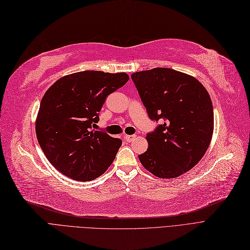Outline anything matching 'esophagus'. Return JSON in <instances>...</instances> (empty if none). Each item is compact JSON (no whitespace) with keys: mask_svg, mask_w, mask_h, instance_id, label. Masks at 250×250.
I'll return each instance as SVG.
<instances>
[{"mask_svg":"<svg viewBox=\"0 0 250 250\" xmlns=\"http://www.w3.org/2000/svg\"><path fill=\"white\" fill-rule=\"evenodd\" d=\"M136 138V135H125V139L127 142H132Z\"/></svg>","mask_w":250,"mask_h":250,"instance_id":"1","label":"esophagus"}]
</instances>
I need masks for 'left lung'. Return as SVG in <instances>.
I'll list each match as a JSON object with an SVG mask.
<instances>
[{"label": "left lung", "instance_id": "left-lung-1", "mask_svg": "<svg viewBox=\"0 0 250 250\" xmlns=\"http://www.w3.org/2000/svg\"><path fill=\"white\" fill-rule=\"evenodd\" d=\"M150 119L163 118L146 135L143 167L161 179H174L194 167L210 146L214 112L210 94L197 79L157 67L131 76Z\"/></svg>", "mask_w": 250, "mask_h": 250}]
</instances>
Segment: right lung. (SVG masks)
<instances>
[{"label": "right lung", "mask_w": 250, "mask_h": 250, "mask_svg": "<svg viewBox=\"0 0 250 250\" xmlns=\"http://www.w3.org/2000/svg\"><path fill=\"white\" fill-rule=\"evenodd\" d=\"M125 72L84 70L57 80L44 93L35 123L37 140L50 163L75 181L99 178L122 140L92 130L107 95L127 81Z\"/></svg>", "instance_id": "obj_1"}]
</instances>
